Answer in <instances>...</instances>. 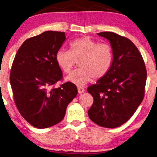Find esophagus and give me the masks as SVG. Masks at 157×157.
I'll use <instances>...</instances> for the list:
<instances>
[{
  "mask_svg": "<svg viewBox=\"0 0 157 157\" xmlns=\"http://www.w3.org/2000/svg\"><path fill=\"white\" fill-rule=\"evenodd\" d=\"M78 93H79V94H82V93H84L85 89H84V88L83 87H82V86H78Z\"/></svg>",
  "mask_w": 157,
  "mask_h": 157,
  "instance_id": "1",
  "label": "esophagus"
}]
</instances>
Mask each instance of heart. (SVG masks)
Here are the masks:
<instances>
[{
	"label": "heart",
	"instance_id": "b5f03b06",
	"mask_svg": "<svg viewBox=\"0 0 157 157\" xmlns=\"http://www.w3.org/2000/svg\"><path fill=\"white\" fill-rule=\"evenodd\" d=\"M56 62L64 73L69 74L78 62L79 68L66 78L79 86L94 79H101L112 66V47L107 43H99L89 37H82L70 42L69 50H59Z\"/></svg>",
	"mask_w": 157,
	"mask_h": 157
}]
</instances>
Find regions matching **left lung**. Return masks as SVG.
I'll use <instances>...</instances> for the list:
<instances>
[{
	"label": "left lung",
	"mask_w": 157,
	"mask_h": 157,
	"mask_svg": "<svg viewBox=\"0 0 157 157\" xmlns=\"http://www.w3.org/2000/svg\"><path fill=\"white\" fill-rule=\"evenodd\" d=\"M98 35L110 41L113 59L106 75L87 88L94 99L88 115L99 126L114 128L126 123L143 101L147 71L130 40L110 31Z\"/></svg>",
	"instance_id": "8db88e82"
}]
</instances>
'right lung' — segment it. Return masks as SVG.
I'll return each mask as SVG.
<instances>
[{"label": "right lung", "mask_w": 157, "mask_h": 157, "mask_svg": "<svg viewBox=\"0 0 157 157\" xmlns=\"http://www.w3.org/2000/svg\"><path fill=\"white\" fill-rule=\"evenodd\" d=\"M65 39L64 32L47 31L26 40L11 67L10 79L16 106L28 123L40 129L60 122L78 94L71 82L54 87L62 79L56 58Z\"/></svg>", "instance_id": "right-lung-1"}]
</instances>
